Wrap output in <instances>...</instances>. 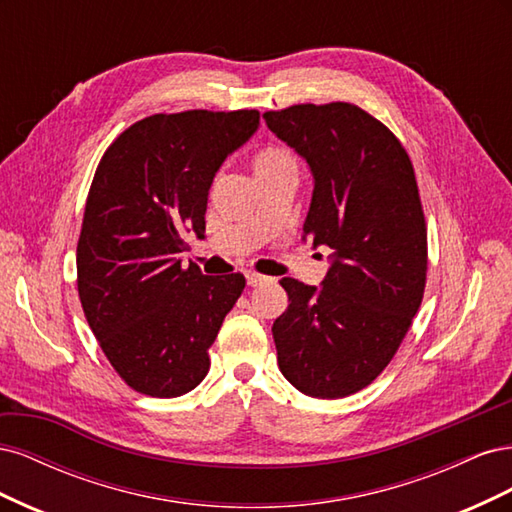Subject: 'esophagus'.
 Instances as JSON below:
<instances>
[{"instance_id":"1","label":"esophagus","mask_w":512,"mask_h":512,"mask_svg":"<svg viewBox=\"0 0 512 512\" xmlns=\"http://www.w3.org/2000/svg\"><path fill=\"white\" fill-rule=\"evenodd\" d=\"M245 280H247V286H262L265 282H269V277L250 271V273H245Z\"/></svg>"}]
</instances>
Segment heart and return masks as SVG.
<instances>
[{
  "instance_id": "obj_1",
  "label": "heart",
  "mask_w": 512,
  "mask_h": 512,
  "mask_svg": "<svg viewBox=\"0 0 512 512\" xmlns=\"http://www.w3.org/2000/svg\"><path fill=\"white\" fill-rule=\"evenodd\" d=\"M252 166H254V175L262 177V175H269L275 173V170L280 168H288L294 166V160L288 156L284 149H277V147H262L254 153L252 158Z\"/></svg>"
}]
</instances>
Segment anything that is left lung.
<instances>
[{"label": "left lung", "instance_id": "8db88e82", "mask_svg": "<svg viewBox=\"0 0 512 512\" xmlns=\"http://www.w3.org/2000/svg\"><path fill=\"white\" fill-rule=\"evenodd\" d=\"M262 117L312 170L303 239L333 250L320 288L280 282L290 305L271 329L277 365L309 397H346L391 363L423 301L427 228L414 168L395 134L354 104Z\"/></svg>", "mask_w": 512, "mask_h": 512}]
</instances>
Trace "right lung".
<instances>
[{"label":"right lung","instance_id":"right-lung-1","mask_svg":"<svg viewBox=\"0 0 512 512\" xmlns=\"http://www.w3.org/2000/svg\"><path fill=\"white\" fill-rule=\"evenodd\" d=\"M258 126V111L151 115L98 164L76 247L79 297L106 359L138 393L179 397L207 376L245 277L203 275L181 252L190 232L205 239L213 177Z\"/></svg>","mask_w":512,"mask_h":512}]
</instances>
